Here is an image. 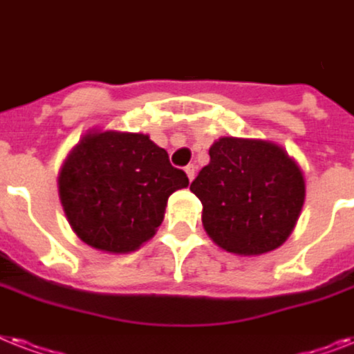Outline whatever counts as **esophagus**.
<instances>
[{
  "label": "esophagus",
  "instance_id": "34e87169",
  "mask_svg": "<svg viewBox=\"0 0 354 354\" xmlns=\"http://www.w3.org/2000/svg\"><path fill=\"white\" fill-rule=\"evenodd\" d=\"M185 174L187 178H189V182H192V180H194V174H196V167H194V165H187Z\"/></svg>",
  "mask_w": 354,
  "mask_h": 354
}]
</instances>
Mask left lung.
<instances>
[{
    "label": "left lung",
    "instance_id": "8db88e82",
    "mask_svg": "<svg viewBox=\"0 0 354 354\" xmlns=\"http://www.w3.org/2000/svg\"><path fill=\"white\" fill-rule=\"evenodd\" d=\"M211 162L191 183L203 205L212 242L240 257H258L286 242L306 200L298 163L267 140L223 136L209 149Z\"/></svg>",
    "mask_w": 354,
    "mask_h": 354
}]
</instances>
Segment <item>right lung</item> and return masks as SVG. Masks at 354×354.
<instances>
[{
    "instance_id": "right-lung-1",
    "label": "right lung",
    "mask_w": 354,
    "mask_h": 354,
    "mask_svg": "<svg viewBox=\"0 0 354 354\" xmlns=\"http://www.w3.org/2000/svg\"><path fill=\"white\" fill-rule=\"evenodd\" d=\"M189 185L147 134L88 131L63 162L57 189L77 238L127 254L156 234L172 192Z\"/></svg>"
}]
</instances>
